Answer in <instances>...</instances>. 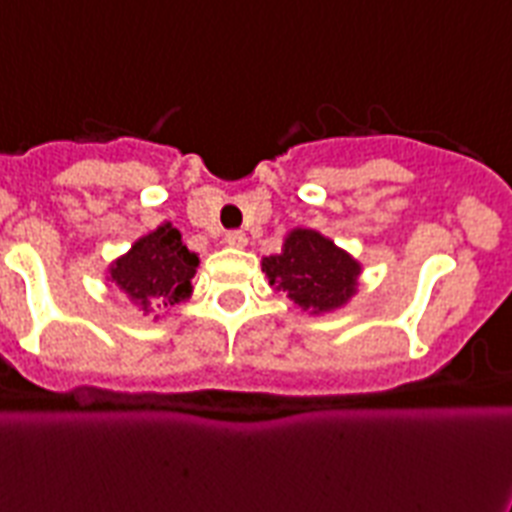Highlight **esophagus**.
<instances>
[{
	"mask_svg": "<svg viewBox=\"0 0 512 512\" xmlns=\"http://www.w3.org/2000/svg\"><path fill=\"white\" fill-rule=\"evenodd\" d=\"M226 244H228V247L242 249V247H247V236H244L242 231H228V234H226Z\"/></svg>",
	"mask_w": 512,
	"mask_h": 512,
	"instance_id": "34e87169",
	"label": "esophagus"
}]
</instances>
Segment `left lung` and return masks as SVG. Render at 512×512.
<instances>
[{
	"label": "left lung",
	"instance_id": "1",
	"mask_svg": "<svg viewBox=\"0 0 512 512\" xmlns=\"http://www.w3.org/2000/svg\"><path fill=\"white\" fill-rule=\"evenodd\" d=\"M268 281L313 315L339 310L355 297L360 263L313 228H294L278 255L263 257Z\"/></svg>",
	"mask_w": 512,
	"mask_h": 512
}]
</instances>
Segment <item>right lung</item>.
<instances>
[{
  "instance_id": "right-lung-1",
  "label": "right lung",
  "mask_w": 512,
  "mask_h": 512,
  "mask_svg": "<svg viewBox=\"0 0 512 512\" xmlns=\"http://www.w3.org/2000/svg\"><path fill=\"white\" fill-rule=\"evenodd\" d=\"M199 257L189 252L178 228L162 223L141 236L126 255L110 265V281L147 315L173 307L191 297V278ZM157 318V315H155Z\"/></svg>"
}]
</instances>
